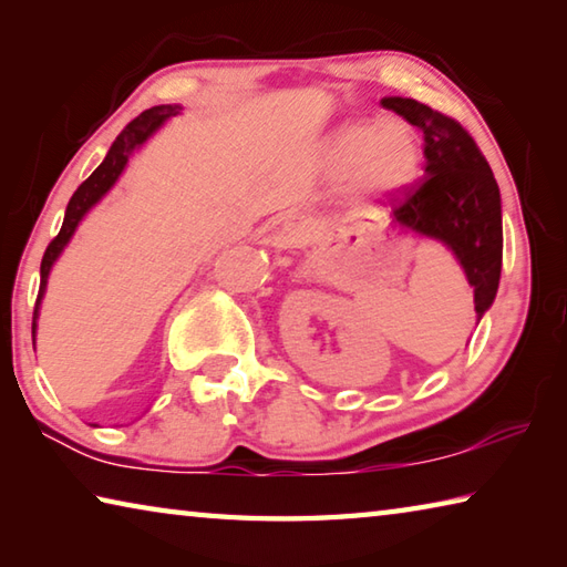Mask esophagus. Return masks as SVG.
<instances>
[{"label": "esophagus", "mask_w": 567, "mask_h": 567, "mask_svg": "<svg viewBox=\"0 0 567 567\" xmlns=\"http://www.w3.org/2000/svg\"><path fill=\"white\" fill-rule=\"evenodd\" d=\"M285 229L292 237H302V235L310 233V223H307V219L300 217V215H290V217L285 219Z\"/></svg>", "instance_id": "obj_1"}]
</instances>
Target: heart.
Wrapping results in <instances>:
<instances>
[{
  "label": "heart",
  "instance_id": "1",
  "mask_svg": "<svg viewBox=\"0 0 567 567\" xmlns=\"http://www.w3.org/2000/svg\"><path fill=\"white\" fill-rule=\"evenodd\" d=\"M328 162L334 177L354 179L364 195L390 197L417 179L422 145L405 122L360 120L334 132Z\"/></svg>",
  "mask_w": 567,
  "mask_h": 567
}]
</instances>
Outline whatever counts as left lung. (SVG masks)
Wrapping results in <instances>:
<instances>
[{"instance_id": "left-lung-1", "label": "left lung", "mask_w": 567, "mask_h": 567, "mask_svg": "<svg viewBox=\"0 0 567 567\" xmlns=\"http://www.w3.org/2000/svg\"><path fill=\"white\" fill-rule=\"evenodd\" d=\"M425 137V179L392 209V227L443 243L475 292L477 322L503 270V209L493 169L460 122L410 97H382Z\"/></svg>"}]
</instances>
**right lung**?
I'll return each mask as SVG.
<instances>
[{
    "instance_id": "add662e5",
    "label": "right lung",
    "mask_w": 567,
    "mask_h": 567,
    "mask_svg": "<svg viewBox=\"0 0 567 567\" xmlns=\"http://www.w3.org/2000/svg\"><path fill=\"white\" fill-rule=\"evenodd\" d=\"M179 104H159V107H152L145 110L140 114V117H134L127 127H124L117 140L112 142V147L107 152V157L102 159V165L92 172V175L82 182L80 187L70 199V205H66V213H64V223L60 235H56L50 247H47V252L42 257V267H40V295H37V305H34V318H32V338L37 332V318H40V305H42V297L47 290V280H50V272L56 262V257L64 252V247L70 245V239L74 235V229L80 227V223L84 219V215L90 213V209L100 203V199L107 195V192L114 187V182L120 179V175L127 167V162L132 157L134 150H140L145 142L155 134L162 124H165L169 117H175L179 114Z\"/></svg>"
}]
</instances>
